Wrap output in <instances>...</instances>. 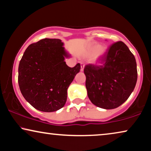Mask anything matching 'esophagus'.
Here are the masks:
<instances>
[{
    "label": "esophagus",
    "instance_id": "esophagus-1",
    "mask_svg": "<svg viewBox=\"0 0 151 151\" xmlns=\"http://www.w3.org/2000/svg\"><path fill=\"white\" fill-rule=\"evenodd\" d=\"M84 67H85V65L83 63H81V71L83 72V69H84Z\"/></svg>",
    "mask_w": 151,
    "mask_h": 151
}]
</instances>
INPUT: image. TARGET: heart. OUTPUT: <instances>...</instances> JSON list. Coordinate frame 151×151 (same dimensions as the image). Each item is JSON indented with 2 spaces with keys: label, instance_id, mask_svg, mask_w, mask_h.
<instances>
[{
  "label": "heart",
  "instance_id": "b5f03b06",
  "mask_svg": "<svg viewBox=\"0 0 151 151\" xmlns=\"http://www.w3.org/2000/svg\"><path fill=\"white\" fill-rule=\"evenodd\" d=\"M96 51L97 52H96L95 57H94V60L97 61V60H99L100 58L105 55L106 52V47H104V46H99L97 44H94V45H92L90 47L89 50H88L90 55H92V54L95 53Z\"/></svg>",
  "mask_w": 151,
  "mask_h": 151
}]
</instances>
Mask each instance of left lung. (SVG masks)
Segmentation results:
<instances>
[{
    "label": "left lung",
    "mask_w": 151,
    "mask_h": 151,
    "mask_svg": "<svg viewBox=\"0 0 151 151\" xmlns=\"http://www.w3.org/2000/svg\"><path fill=\"white\" fill-rule=\"evenodd\" d=\"M101 65H86L84 74L88 96L94 105L104 109L119 107L135 87V58L122 41L112 43L99 60Z\"/></svg>",
    "instance_id": "obj_1"
}]
</instances>
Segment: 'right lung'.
<instances>
[{"instance_id": "add662e5", "label": "right lung", "mask_w": 151, "mask_h": 151, "mask_svg": "<svg viewBox=\"0 0 151 151\" xmlns=\"http://www.w3.org/2000/svg\"><path fill=\"white\" fill-rule=\"evenodd\" d=\"M58 39H43L32 43L24 52L19 66L18 81L22 94L34 108L42 112L61 109L67 100L68 88L81 69L70 68V57Z\"/></svg>"}]
</instances>
